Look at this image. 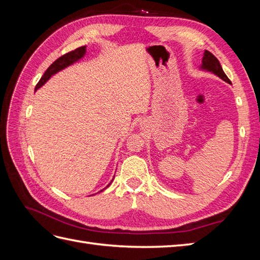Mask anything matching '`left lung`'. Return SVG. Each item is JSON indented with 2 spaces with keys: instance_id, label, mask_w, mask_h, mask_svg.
I'll return each instance as SVG.
<instances>
[{
  "instance_id": "8db88e82",
  "label": "left lung",
  "mask_w": 260,
  "mask_h": 260,
  "mask_svg": "<svg viewBox=\"0 0 260 260\" xmlns=\"http://www.w3.org/2000/svg\"><path fill=\"white\" fill-rule=\"evenodd\" d=\"M202 62H203V64H202V68L203 69H205V70H208V72L214 73L219 78H221V79L224 80L225 82L231 83L230 79L224 74L221 65H220L219 60L217 59V57L215 56L214 54L210 53L209 51H205V53H204V57H203Z\"/></svg>"
}]
</instances>
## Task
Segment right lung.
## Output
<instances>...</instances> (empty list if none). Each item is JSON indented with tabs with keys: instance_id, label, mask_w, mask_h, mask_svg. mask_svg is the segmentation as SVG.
<instances>
[{
	"instance_id": "1",
	"label": "right lung",
	"mask_w": 260,
	"mask_h": 260,
	"mask_svg": "<svg viewBox=\"0 0 260 260\" xmlns=\"http://www.w3.org/2000/svg\"><path fill=\"white\" fill-rule=\"evenodd\" d=\"M84 54H85V46H80V48H78V49H76L72 52H68V53L62 55V56H60L59 58H57L48 69H46V72L43 74V76L41 77V79L39 80V82L37 83L36 90H38L39 88H41V86L46 81H48L53 75L58 73L59 70L66 68L67 66L72 65L73 62H75L78 59H80L81 57H83ZM109 184H111V183H109Z\"/></svg>"
}]
</instances>
